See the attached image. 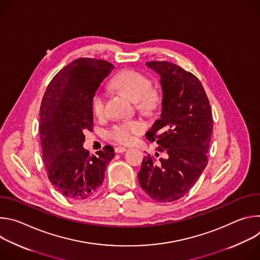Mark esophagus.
I'll use <instances>...</instances> for the list:
<instances>
[{"mask_svg": "<svg viewBox=\"0 0 260 260\" xmlns=\"http://www.w3.org/2000/svg\"><path fill=\"white\" fill-rule=\"evenodd\" d=\"M126 151V148L125 147H122V146H118V147H115V152L116 153H122Z\"/></svg>", "mask_w": 260, "mask_h": 260, "instance_id": "1", "label": "esophagus"}]
</instances>
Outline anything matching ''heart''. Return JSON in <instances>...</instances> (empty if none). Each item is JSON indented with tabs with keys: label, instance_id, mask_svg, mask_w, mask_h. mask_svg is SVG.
<instances>
[{
	"label": "heart",
	"instance_id": "b5f03b06",
	"mask_svg": "<svg viewBox=\"0 0 260 260\" xmlns=\"http://www.w3.org/2000/svg\"><path fill=\"white\" fill-rule=\"evenodd\" d=\"M111 85L126 94L136 102L137 107L144 112H151L161 102V93L158 88L151 86L150 79L142 73L134 70H124L111 80ZM106 94L103 90H96L91 99V109L95 116L102 117L105 114ZM144 129L143 122L132 120L114 124L108 133L110 139L121 144L131 143L135 136Z\"/></svg>",
	"mask_w": 260,
	"mask_h": 260
}]
</instances>
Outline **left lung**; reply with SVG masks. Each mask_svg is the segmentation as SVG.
Returning <instances> with one entry per match:
<instances>
[{
    "label": "left lung",
    "mask_w": 260,
    "mask_h": 260,
    "mask_svg": "<svg viewBox=\"0 0 260 260\" xmlns=\"http://www.w3.org/2000/svg\"><path fill=\"white\" fill-rule=\"evenodd\" d=\"M160 76L162 110L146 133L157 150L167 153L160 162L148 154L138 174L142 189L158 203H171L186 194L208 165L213 132L209 99L201 81L170 61L146 63ZM157 155V154H156Z\"/></svg>",
    "instance_id": "left-lung-1"
}]
</instances>
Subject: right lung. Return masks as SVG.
Returning <instances> with one entry per match:
<instances>
[{
    "label": "right lung",
    "instance_id": "obj_1",
    "mask_svg": "<svg viewBox=\"0 0 260 260\" xmlns=\"http://www.w3.org/2000/svg\"><path fill=\"white\" fill-rule=\"evenodd\" d=\"M113 68L103 59L77 58L52 78L41 103L39 132L47 176L70 200L92 197L115 155L110 145L96 156L83 148L84 132L93 126L92 95Z\"/></svg>",
    "mask_w": 260,
    "mask_h": 260
}]
</instances>
